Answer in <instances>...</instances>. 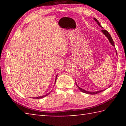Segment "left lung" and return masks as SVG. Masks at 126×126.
<instances>
[{
	"label": "left lung",
	"mask_w": 126,
	"mask_h": 126,
	"mask_svg": "<svg viewBox=\"0 0 126 126\" xmlns=\"http://www.w3.org/2000/svg\"><path fill=\"white\" fill-rule=\"evenodd\" d=\"M93 19H94V20L95 21V22H97V23L98 24V25H99V26L100 27H101V28H103L101 26V24H100V23H99V22H98V20L96 18H94ZM101 31L102 32V33H103L105 35L106 37L108 38V40H109V41H110V43L114 47V42H113V39H112L111 36H110V33H108L107 31H106V30H104V29L102 30ZM116 54H117V50H116ZM76 85H77V86L78 89H79V90H80L81 92H83V93H84L90 94H97V93H99V92H102V91H104V90H102V91H95V92H89V91H87L84 90V89H83L81 88L80 87L78 86V85L77 84V83H76Z\"/></svg>",
	"instance_id": "left-lung-1"
}]
</instances>
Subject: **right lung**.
Returning a JSON list of instances; mask_svg holds the SVG:
<instances>
[{
	"label": "right lung",
	"mask_w": 126,
	"mask_h": 126,
	"mask_svg": "<svg viewBox=\"0 0 126 126\" xmlns=\"http://www.w3.org/2000/svg\"><path fill=\"white\" fill-rule=\"evenodd\" d=\"M57 76H58V75L56 76V77H55V82H56V80H57ZM50 93L49 92L48 93L46 94L45 95H42V96H39V97H33V98H35V99H39V98H44L46 96H47V95H48Z\"/></svg>",
	"instance_id": "1"
}]
</instances>
